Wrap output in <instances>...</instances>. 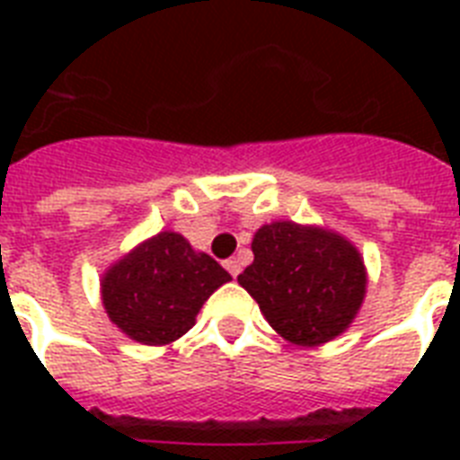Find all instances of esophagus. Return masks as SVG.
I'll return each instance as SVG.
<instances>
[{
	"label": "esophagus",
	"mask_w": 460,
	"mask_h": 460,
	"mask_svg": "<svg viewBox=\"0 0 460 460\" xmlns=\"http://www.w3.org/2000/svg\"><path fill=\"white\" fill-rule=\"evenodd\" d=\"M224 267H226V272H229L231 277H238V274H241V260L238 258H229L224 262Z\"/></svg>",
	"instance_id": "1"
}]
</instances>
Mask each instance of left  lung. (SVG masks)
<instances>
[{
    "label": "left lung",
    "mask_w": 460,
    "mask_h": 460,
    "mask_svg": "<svg viewBox=\"0 0 460 460\" xmlns=\"http://www.w3.org/2000/svg\"><path fill=\"white\" fill-rule=\"evenodd\" d=\"M251 248L255 260L238 274V284L287 341L322 346L356 320L367 270L349 238L324 226L279 219L262 224Z\"/></svg>",
    "instance_id": "1"
}]
</instances>
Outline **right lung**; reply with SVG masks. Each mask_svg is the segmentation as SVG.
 Segmentation results:
<instances>
[{"instance_id": "right-lung-1", "label": "right lung", "mask_w": 460, "mask_h": 460, "mask_svg": "<svg viewBox=\"0 0 460 460\" xmlns=\"http://www.w3.org/2000/svg\"><path fill=\"white\" fill-rule=\"evenodd\" d=\"M231 274L176 231H159L128 251L100 279L104 313L128 339L166 346L195 324L202 303Z\"/></svg>"}]
</instances>
